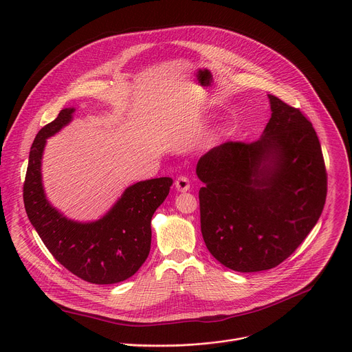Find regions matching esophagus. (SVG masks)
I'll return each mask as SVG.
<instances>
[{
	"label": "esophagus",
	"mask_w": 352,
	"mask_h": 352,
	"mask_svg": "<svg viewBox=\"0 0 352 352\" xmlns=\"http://www.w3.org/2000/svg\"><path fill=\"white\" fill-rule=\"evenodd\" d=\"M189 179L186 177H178L175 179V188L178 192H186L189 189Z\"/></svg>",
	"instance_id": "1"
}]
</instances>
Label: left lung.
<instances>
[{
	"label": "left lung",
	"instance_id": "1",
	"mask_svg": "<svg viewBox=\"0 0 352 352\" xmlns=\"http://www.w3.org/2000/svg\"><path fill=\"white\" fill-rule=\"evenodd\" d=\"M261 139L226 142L199 159L200 230L226 267L252 273L278 266L318 223L327 173L318 135L299 109L269 94Z\"/></svg>",
	"mask_w": 352,
	"mask_h": 352
}]
</instances>
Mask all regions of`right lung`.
Segmentation results:
<instances>
[{
    "label": "right lung",
    "instance_id": "1",
    "mask_svg": "<svg viewBox=\"0 0 352 352\" xmlns=\"http://www.w3.org/2000/svg\"><path fill=\"white\" fill-rule=\"evenodd\" d=\"M74 111L61 110L34 138L23 182L26 214L50 254L72 274L91 284L120 283L133 276L147 259L152 243L150 223L173 179L162 177L133 184L97 221L78 223L64 217L45 199L40 167L45 139L65 126Z\"/></svg>",
    "mask_w": 352,
    "mask_h": 352
}]
</instances>
